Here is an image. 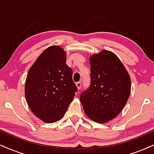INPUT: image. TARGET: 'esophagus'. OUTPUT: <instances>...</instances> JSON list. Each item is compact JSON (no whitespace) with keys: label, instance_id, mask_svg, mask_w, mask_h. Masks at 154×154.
<instances>
[{"label":"esophagus","instance_id":"1","mask_svg":"<svg viewBox=\"0 0 154 154\" xmlns=\"http://www.w3.org/2000/svg\"><path fill=\"white\" fill-rule=\"evenodd\" d=\"M76 85H77V87L78 89H80L82 87V82H78L76 83Z\"/></svg>","mask_w":154,"mask_h":154}]
</instances>
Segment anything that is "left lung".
<instances>
[{
  "label": "left lung",
  "instance_id": "left-lung-1",
  "mask_svg": "<svg viewBox=\"0 0 154 154\" xmlns=\"http://www.w3.org/2000/svg\"><path fill=\"white\" fill-rule=\"evenodd\" d=\"M90 86L80 95L84 111L97 123L113 119L123 109L131 92V79L117 56L108 50L90 60Z\"/></svg>",
  "mask_w": 154,
  "mask_h": 154
}]
</instances>
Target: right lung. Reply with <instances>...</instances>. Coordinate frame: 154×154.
Here are the masks:
<instances>
[{
	"instance_id": "add662e5",
	"label": "right lung",
	"mask_w": 154,
	"mask_h": 154,
	"mask_svg": "<svg viewBox=\"0 0 154 154\" xmlns=\"http://www.w3.org/2000/svg\"><path fill=\"white\" fill-rule=\"evenodd\" d=\"M65 53L59 46L49 47L39 56L27 75V102L35 115L46 123L63 117L77 91L72 80V69L65 63Z\"/></svg>"
}]
</instances>
